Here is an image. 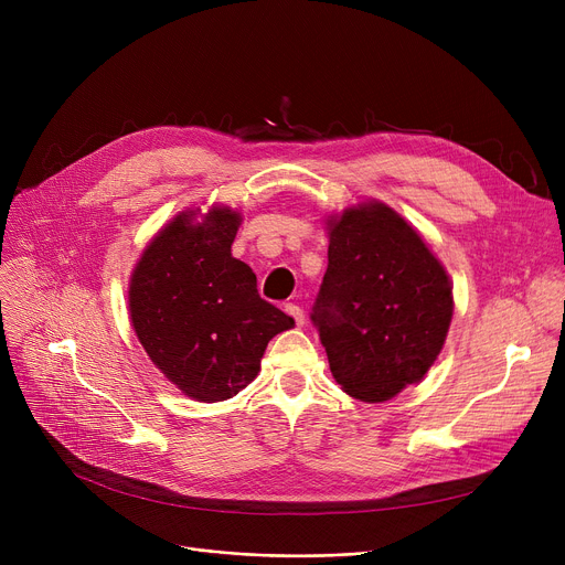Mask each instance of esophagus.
I'll list each match as a JSON object with an SVG mask.
<instances>
[{
  "instance_id": "34e87169",
  "label": "esophagus",
  "mask_w": 565,
  "mask_h": 565,
  "mask_svg": "<svg viewBox=\"0 0 565 565\" xmlns=\"http://www.w3.org/2000/svg\"><path fill=\"white\" fill-rule=\"evenodd\" d=\"M286 313H288L295 322H298V328H302V324H305V311H302L298 305H286Z\"/></svg>"
}]
</instances>
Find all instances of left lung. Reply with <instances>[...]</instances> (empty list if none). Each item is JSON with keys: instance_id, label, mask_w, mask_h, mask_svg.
Listing matches in <instances>:
<instances>
[{"instance_id": "obj_1", "label": "left lung", "mask_w": 565, "mask_h": 565, "mask_svg": "<svg viewBox=\"0 0 565 565\" xmlns=\"http://www.w3.org/2000/svg\"><path fill=\"white\" fill-rule=\"evenodd\" d=\"M328 273L313 307L341 390L384 403L430 371L454 318V284L424 235L377 199L324 220Z\"/></svg>"}]
</instances>
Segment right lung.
I'll return each instance as SVG.
<instances>
[{"mask_svg": "<svg viewBox=\"0 0 565 565\" xmlns=\"http://www.w3.org/2000/svg\"><path fill=\"white\" fill-rule=\"evenodd\" d=\"M241 222L228 205L181 211L146 245L128 284L141 348L199 403L243 392L258 375L270 339L295 324L260 298L252 267L231 256Z\"/></svg>", "mask_w": 565, "mask_h": 565, "instance_id": "1", "label": "right lung"}]
</instances>
